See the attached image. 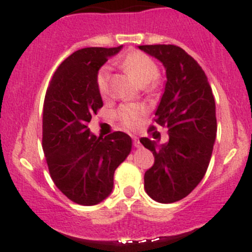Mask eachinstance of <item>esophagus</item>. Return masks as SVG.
Returning <instances> with one entry per match:
<instances>
[{
  "instance_id": "esophagus-1",
  "label": "esophagus",
  "mask_w": 252,
  "mask_h": 252,
  "mask_svg": "<svg viewBox=\"0 0 252 252\" xmlns=\"http://www.w3.org/2000/svg\"><path fill=\"white\" fill-rule=\"evenodd\" d=\"M132 139H133V146L136 147V148H139L141 147V143H139V139L137 136H132Z\"/></svg>"
}]
</instances>
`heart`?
I'll return each mask as SVG.
<instances>
[{
	"mask_svg": "<svg viewBox=\"0 0 252 252\" xmlns=\"http://www.w3.org/2000/svg\"><path fill=\"white\" fill-rule=\"evenodd\" d=\"M120 67L131 74L141 86L151 83L153 87L154 79L158 77L159 68L153 59L143 52H131L126 55L120 61ZM109 81H110V69L108 66L101 67L96 73V88L101 96H106L109 93ZM146 110L141 105H124L119 110V119L123 121L124 125L127 127H133L141 120Z\"/></svg>",
	"mask_w": 252,
	"mask_h": 252,
	"instance_id": "1",
	"label": "heart"
}]
</instances>
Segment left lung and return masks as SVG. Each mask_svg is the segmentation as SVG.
I'll list each match as a JSON object with an SVG mask.
<instances>
[{
  "label": "left lung",
  "instance_id": "obj_1",
  "mask_svg": "<svg viewBox=\"0 0 252 252\" xmlns=\"http://www.w3.org/2000/svg\"><path fill=\"white\" fill-rule=\"evenodd\" d=\"M138 47L159 60L166 73L154 121L168 127L169 141L159 144L154 126L149 127L154 141L139 139L154 156L144 174V190L157 202L173 203L186 197L207 171L217 134L216 103L207 76L185 50L176 45Z\"/></svg>",
  "mask_w": 252,
  "mask_h": 252
}]
</instances>
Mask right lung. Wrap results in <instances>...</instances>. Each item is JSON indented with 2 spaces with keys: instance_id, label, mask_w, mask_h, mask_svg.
<instances>
[{
  "instance_id": "1",
  "label": "right lung",
  "mask_w": 252,
  "mask_h": 252,
  "mask_svg": "<svg viewBox=\"0 0 252 252\" xmlns=\"http://www.w3.org/2000/svg\"><path fill=\"white\" fill-rule=\"evenodd\" d=\"M121 49L123 45L73 52L56 69L45 95L42 149L50 175L67 198L82 206L98 205L110 195L114 173L132 149L125 132L96 137L88 128L103 106L96 73Z\"/></svg>"
}]
</instances>
